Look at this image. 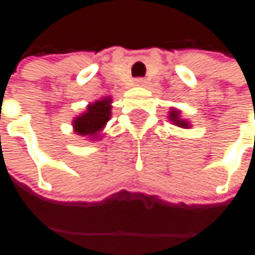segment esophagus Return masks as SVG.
<instances>
[{"instance_id": "1", "label": "esophagus", "mask_w": 255, "mask_h": 255, "mask_svg": "<svg viewBox=\"0 0 255 255\" xmlns=\"http://www.w3.org/2000/svg\"><path fill=\"white\" fill-rule=\"evenodd\" d=\"M134 84H136V85H145V84H146V79H143V78H136V79H134Z\"/></svg>"}]
</instances>
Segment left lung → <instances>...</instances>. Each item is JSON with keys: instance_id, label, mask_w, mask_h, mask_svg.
Returning a JSON list of instances; mask_svg holds the SVG:
<instances>
[{"instance_id": "left-lung-1", "label": "left lung", "mask_w": 255, "mask_h": 255, "mask_svg": "<svg viewBox=\"0 0 255 255\" xmlns=\"http://www.w3.org/2000/svg\"><path fill=\"white\" fill-rule=\"evenodd\" d=\"M170 119H171L176 125L183 127V128H185V127H188V124H187V122H183V121H180V119H179V113H177V112H171V113H170Z\"/></svg>"}]
</instances>
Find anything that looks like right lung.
Returning a JSON list of instances; mask_svg holds the SVG:
<instances>
[{
  "instance_id": "add662e5",
  "label": "right lung",
  "mask_w": 255,
  "mask_h": 255,
  "mask_svg": "<svg viewBox=\"0 0 255 255\" xmlns=\"http://www.w3.org/2000/svg\"><path fill=\"white\" fill-rule=\"evenodd\" d=\"M110 98H105L87 107V112L75 119V130L82 136H96L110 119Z\"/></svg>"
}]
</instances>
